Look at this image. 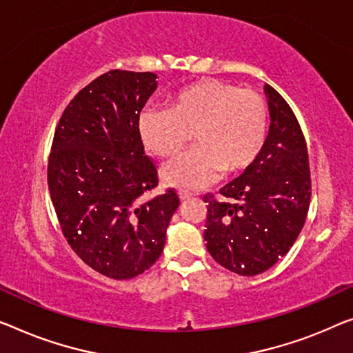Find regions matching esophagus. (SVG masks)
Wrapping results in <instances>:
<instances>
[{
    "label": "esophagus",
    "instance_id": "34e87169",
    "mask_svg": "<svg viewBox=\"0 0 353 353\" xmlns=\"http://www.w3.org/2000/svg\"><path fill=\"white\" fill-rule=\"evenodd\" d=\"M177 194H179V198H181V201H185V199L192 196V193H188V192H179Z\"/></svg>",
    "mask_w": 353,
    "mask_h": 353
}]
</instances>
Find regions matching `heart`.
<instances>
[{
  "label": "heart",
  "mask_w": 353,
  "mask_h": 353,
  "mask_svg": "<svg viewBox=\"0 0 353 353\" xmlns=\"http://www.w3.org/2000/svg\"><path fill=\"white\" fill-rule=\"evenodd\" d=\"M266 101L254 90L203 79L172 97L170 109L149 106L138 117V134L152 154L170 157L193 133L194 149L161 166L163 183L198 188L220 174L238 176L260 159L268 138Z\"/></svg>",
  "instance_id": "heart-1"
}]
</instances>
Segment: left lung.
<instances>
[{
	"instance_id": "left-lung-1",
	"label": "left lung",
	"mask_w": 353,
	"mask_h": 353,
	"mask_svg": "<svg viewBox=\"0 0 353 353\" xmlns=\"http://www.w3.org/2000/svg\"><path fill=\"white\" fill-rule=\"evenodd\" d=\"M270 131L260 159L220 188L222 201L206 194L204 241L212 259L239 276H256L287 255L306 222L311 171L303 131L292 108L265 85Z\"/></svg>"
}]
</instances>
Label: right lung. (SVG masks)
I'll use <instances>...</instances> for the list:
<instances>
[{
  "instance_id": "add662e5",
  "label": "right lung",
  "mask_w": 353,
  "mask_h": 353,
  "mask_svg": "<svg viewBox=\"0 0 353 353\" xmlns=\"http://www.w3.org/2000/svg\"><path fill=\"white\" fill-rule=\"evenodd\" d=\"M155 88L154 72L112 70L94 79L63 110L47 165L68 244L92 270L117 281L159 260L179 208L171 188L141 201L159 185L138 134V117Z\"/></svg>"
}]
</instances>
